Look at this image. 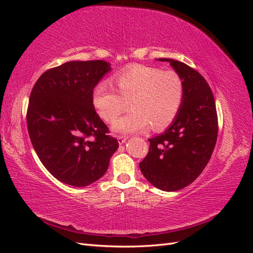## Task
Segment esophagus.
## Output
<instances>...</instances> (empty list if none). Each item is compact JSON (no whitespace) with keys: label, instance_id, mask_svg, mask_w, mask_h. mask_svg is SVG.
<instances>
[{"label":"esophagus","instance_id":"obj_1","mask_svg":"<svg viewBox=\"0 0 253 253\" xmlns=\"http://www.w3.org/2000/svg\"><path fill=\"white\" fill-rule=\"evenodd\" d=\"M128 138L127 136H118V142H119V144H124L126 141V139Z\"/></svg>","mask_w":253,"mask_h":253}]
</instances>
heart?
<instances>
[{"label":"heart","instance_id":"1","mask_svg":"<svg viewBox=\"0 0 253 253\" xmlns=\"http://www.w3.org/2000/svg\"><path fill=\"white\" fill-rule=\"evenodd\" d=\"M117 90L106 82L93 90V104L98 114L113 121L126 108L132 111L113 122L115 131L135 133L149 125L153 129L169 126L178 116L185 99V83L175 71L147 65H134L114 76Z\"/></svg>","mask_w":253,"mask_h":253}]
</instances>
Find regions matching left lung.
<instances>
[{"label": "left lung", "mask_w": 253, "mask_h": 253, "mask_svg": "<svg viewBox=\"0 0 253 253\" xmlns=\"http://www.w3.org/2000/svg\"><path fill=\"white\" fill-rule=\"evenodd\" d=\"M185 83V99L178 116L164 134L149 139L140 171L153 186L177 191L192 183L209 163L217 139L218 121L213 93L203 76L177 60L160 58Z\"/></svg>", "instance_id": "1"}]
</instances>
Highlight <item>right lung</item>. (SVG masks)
Instances as JSON below:
<instances>
[{
    "label": "right lung",
    "mask_w": 253,
    "mask_h": 253,
    "mask_svg": "<svg viewBox=\"0 0 253 253\" xmlns=\"http://www.w3.org/2000/svg\"><path fill=\"white\" fill-rule=\"evenodd\" d=\"M110 71L103 60L70 61L43 73L30 93V141L43 166L66 185L85 187L101 178L118 149L91 98Z\"/></svg>",
    "instance_id": "add662e5"
}]
</instances>
